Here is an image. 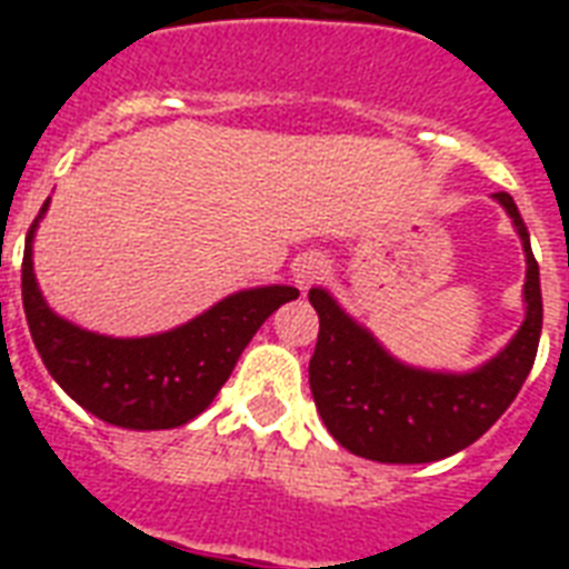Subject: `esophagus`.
<instances>
[{
	"instance_id": "34e87169",
	"label": "esophagus",
	"mask_w": 569,
	"mask_h": 569,
	"mask_svg": "<svg viewBox=\"0 0 569 569\" xmlns=\"http://www.w3.org/2000/svg\"><path fill=\"white\" fill-rule=\"evenodd\" d=\"M325 274H328V262H325L321 257H316V253H307V257H301L292 268L295 283H298V289H301V292H307V289H312L316 283H321V280H325Z\"/></svg>"
}]
</instances>
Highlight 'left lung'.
Masks as SVG:
<instances>
[{"mask_svg": "<svg viewBox=\"0 0 569 569\" xmlns=\"http://www.w3.org/2000/svg\"><path fill=\"white\" fill-rule=\"evenodd\" d=\"M493 200L522 241L526 316L511 342L469 372L401 363L328 289H310V303L319 312V342L310 360L312 398L333 440L357 458L378 463L451 458L490 431L529 378L543 328L540 271L513 197L499 191Z\"/></svg>", "mask_w": 569, "mask_h": 569, "instance_id": "8db88e82", "label": "left lung"}]
</instances>
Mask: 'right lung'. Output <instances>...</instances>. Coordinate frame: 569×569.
Instances as JSON below:
<instances>
[{"label":"right lung","instance_id":"right-lung-1","mask_svg":"<svg viewBox=\"0 0 569 569\" xmlns=\"http://www.w3.org/2000/svg\"><path fill=\"white\" fill-rule=\"evenodd\" d=\"M47 209L49 200L31 223L22 253V310L31 339L58 387L88 413L118 428L164 431L191 422L212 405L262 321L280 303L298 298L295 286H253L162 333H93L61 319L40 292L31 244Z\"/></svg>","mask_w":569,"mask_h":569}]
</instances>
